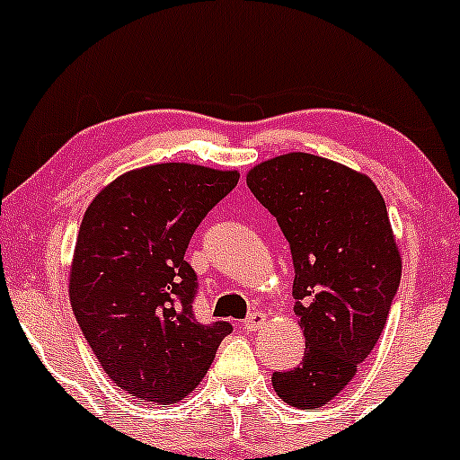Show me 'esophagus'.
Returning a JSON list of instances; mask_svg holds the SVG:
<instances>
[{"mask_svg":"<svg viewBox=\"0 0 460 460\" xmlns=\"http://www.w3.org/2000/svg\"><path fill=\"white\" fill-rule=\"evenodd\" d=\"M264 323H266L264 312H251V314L244 319V330L246 332H255V330H260Z\"/></svg>","mask_w":460,"mask_h":460,"instance_id":"obj_1","label":"esophagus"}]
</instances>
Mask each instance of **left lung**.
<instances>
[{"label": "left lung", "mask_w": 460, "mask_h": 460, "mask_svg": "<svg viewBox=\"0 0 460 460\" xmlns=\"http://www.w3.org/2000/svg\"><path fill=\"white\" fill-rule=\"evenodd\" d=\"M246 185L290 244L305 336L304 360L272 373V388L290 406L319 411L373 351L400 288L386 203L369 176L307 153L255 165Z\"/></svg>", "instance_id": "1"}]
</instances>
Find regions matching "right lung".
<instances>
[{
    "label": "right lung",
    "mask_w": 460,
    "mask_h": 460,
    "mask_svg": "<svg viewBox=\"0 0 460 460\" xmlns=\"http://www.w3.org/2000/svg\"><path fill=\"white\" fill-rule=\"evenodd\" d=\"M238 172L156 164L107 185L84 211L69 299L102 369L137 400L176 403L203 380L231 323H199L185 251Z\"/></svg>",
    "instance_id": "right-lung-1"
}]
</instances>
